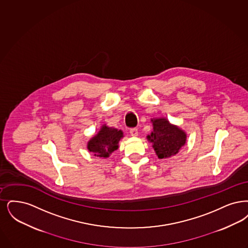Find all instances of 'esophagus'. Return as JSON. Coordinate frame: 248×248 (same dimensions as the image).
Returning <instances> with one entry per match:
<instances>
[{"instance_id":"1","label":"esophagus","mask_w":248,"mask_h":248,"mask_svg":"<svg viewBox=\"0 0 248 248\" xmlns=\"http://www.w3.org/2000/svg\"><path fill=\"white\" fill-rule=\"evenodd\" d=\"M130 135H131V136H132V137H134V138H136V137H138V136H139V131H138V129H137V128L130 129Z\"/></svg>"}]
</instances>
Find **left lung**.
Returning <instances> with one entry per match:
<instances>
[{"instance_id": "left-lung-1", "label": "left lung", "mask_w": 248, "mask_h": 248, "mask_svg": "<svg viewBox=\"0 0 248 248\" xmlns=\"http://www.w3.org/2000/svg\"><path fill=\"white\" fill-rule=\"evenodd\" d=\"M153 131L147 137L159 159H168L176 155L186 143L187 135L178 125L164 117L151 119Z\"/></svg>"}]
</instances>
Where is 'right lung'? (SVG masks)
Wrapping results in <instances>:
<instances>
[{"label":"right lung","mask_w":248,"mask_h":248,"mask_svg":"<svg viewBox=\"0 0 248 248\" xmlns=\"http://www.w3.org/2000/svg\"><path fill=\"white\" fill-rule=\"evenodd\" d=\"M123 138L122 130L102 124L98 134L89 139L87 148L94 156L107 159L114 150L118 149L120 140Z\"/></svg>","instance_id":"right-lung-1"}]
</instances>
